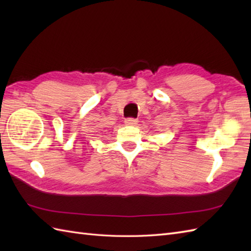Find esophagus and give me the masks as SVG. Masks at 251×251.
<instances>
[{
    "label": "esophagus",
    "instance_id": "34e87169",
    "mask_svg": "<svg viewBox=\"0 0 251 251\" xmlns=\"http://www.w3.org/2000/svg\"><path fill=\"white\" fill-rule=\"evenodd\" d=\"M124 123H125V125H127V126H136L138 124V120H136V119H126Z\"/></svg>",
    "mask_w": 251,
    "mask_h": 251
}]
</instances>
